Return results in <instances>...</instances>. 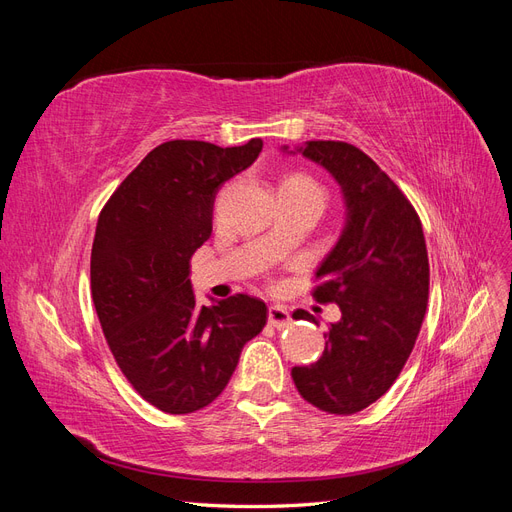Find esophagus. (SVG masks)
I'll use <instances>...</instances> for the list:
<instances>
[{
	"instance_id": "1",
	"label": "esophagus",
	"mask_w": 512,
	"mask_h": 512,
	"mask_svg": "<svg viewBox=\"0 0 512 512\" xmlns=\"http://www.w3.org/2000/svg\"><path fill=\"white\" fill-rule=\"evenodd\" d=\"M269 324L275 329H288L292 324L288 309L282 307V305H271L269 307Z\"/></svg>"
}]
</instances>
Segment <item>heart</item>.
Returning a JSON list of instances; mask_svg holds the SVG:
<instances>
[{
    "label": "heart",
    "mask_w": 512,
    "mask_h": 512,
    "mask_svg": "<svg viewBox=\"0 0 512 512\" xmlns=\"http://www.w3.org/2000/svg\"><path fill=\"white\" fill-rule=\"evenodd\" d=\"M280 190H292V192H322L320 185L305 173H290L282 179Z\"/></svg>",
    "instance_id": "1"
}]
</instances>
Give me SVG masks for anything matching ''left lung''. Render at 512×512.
<instances>
[{
	"instance_id": "1",
	"label": "left lung",
	"mask_w": 512,
	"mask_h": 512,
	"mask_svg": "<svg viewBox=\"0 0 512 512\" xmlns=\"http://www.w3.org/2000/svg\"><path fill=\"white\" fill-rule=\"evenodd\" d=\"M284 153L329 170L346 205V224L316 271L314 297L342 318L324 333L320 359L292 367L301 397L329 414L374 404L404 369L429 297L423 226L410 200L367 153L342 141H307ZM299 318H316L299 312Z\"/></svg>"
}]
</instances>
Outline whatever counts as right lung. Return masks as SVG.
Returning a JSON list of instances; mask_svg holds the SVG:
<instances>
[{"mask_svg": "<svg viewBox=\"0 0 512 512\" xmlns=\"http://www.w3.org/2000/svg\"><path fill=\"white\" fill-rule=\"evenodd\" d=\"M260 138L241 147L168 141L108 198L91 247V297L104 337L136 393L168 414L209 406L267 305L235 294L198 305L190 258L211 237L220 185L252 166Z\"/></svg>", "mask_w": 512, "mask_h": 512, "instance_id": "1", "label": "right lung"}]
</instances>
